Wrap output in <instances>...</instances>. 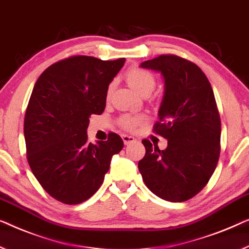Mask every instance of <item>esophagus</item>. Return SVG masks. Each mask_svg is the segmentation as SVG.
<instances>
[{"label":"esophagus","instance_id":"esophagus-1","mask_svg":"<svg viewBox=\"0 0 249 249\" xmlns=\"http://www.w3.org/2000/svg\"><path fill=\"white\" fill-rule=\"evenodd\" d=\"M122 139H123V142L125 145H127V144H131L133 142H135L136 139L134 136H131V135H126V134H123L122 135Z\"/></svg>","mask_w":249,"mask_h":249}]
</instances>
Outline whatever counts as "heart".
Here are the masks:
<instances>
[{
  "label": "heart",
  "instance_id": "obj_1",
  "mask_svg": "<svg viewBox=\"0 0 249 249\" xmlns=\"http://www.w3.org/2000/svg\"><path fill=\"white\" fill-rule=\"evenodd\" d=\"M125 79L127 84L141 96H148L154 90L155 85H157V77L150 70L141 68V67L133 66L128 68L125 72ZM114 84H109L106 90V98L108 99L113 92ZM146 121L145 115H131L125 114L122 115L118 120V123L122 128L126 131H134L137 126L142 125Z\"/></svg>",
  "mask_w": 249,
  "mask_h": 249
}]
</instances>
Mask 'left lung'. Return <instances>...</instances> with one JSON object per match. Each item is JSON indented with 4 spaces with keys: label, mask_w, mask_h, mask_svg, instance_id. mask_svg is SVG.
<instances>
[{
    "label": "left lung",
    "mask_w": 249,
    "mask_h": 249,
    "mask_svg": "<svg viewBox=\"0 0 249 249\" xmlns=\"http://www.w3.org/2000/svg\"><path fill=\"white\" fill-rule=\"evenodd\" d=\"M141 67L161 71L165 94L153 132L168 140L161 151L147 139L139 171L154 195L183 202L198 195L220 155L221 122L213 90L198 66L177 54H161Z\"/></svg>",
    "instance_id": "left-lung-1"
}]
</instances>
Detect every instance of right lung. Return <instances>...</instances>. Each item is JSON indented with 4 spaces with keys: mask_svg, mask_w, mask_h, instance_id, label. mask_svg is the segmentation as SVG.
I'll list each match as a JSON object with an SVG mask.
<instances>
[{
    "mask_svg": "<svg viewBox=\"0 0 249 249\" xmlns=\"http://www.w3.org/2000/svg\"><path fill=\"white\" fill-rule=\"evenodd\" d=\"M124 61L71 55L48 67L33 87L24 116L27 159L58 201L78 205L90 198L124 146L116 133L96 144L86 133L89 117L105 109L107 87Z\"/></svg>",
    "mask_w": 249,
    "mask_h": 249,
    "instance_id": "right-lung-1",
    "label": "right lung"
}]
</instances>
